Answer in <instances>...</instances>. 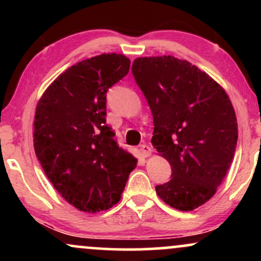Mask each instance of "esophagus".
<instances>
[{"label":"esophagus","mask_w":261,"mask_h":261,"mask_svg":"<svg viewBox=\"0 0 261 261\" xmlns=\"http://www.w3.org/2000/svg\"><path fill=\"white\" fill-rule=\"evenodd\" d=\"M140 152L142 153L143 157H148L152 153V148L146 143H143V145H140Z\"/></svg>","instance_id":"34e87169"}]
</instances>
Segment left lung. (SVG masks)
<instances>
[{
  "mask_svg": "<svg viewBox=\"0 0 261 261\" xmlns=\"http://www.w3.org/2000/svg\"><path fill=\"white\" fill-rule=\"evenodd\" d=\"M131 71L153 115L152 145L172 167L170 180L155 187L157 195L191 211L215 195L234 157L238 125L232 103L187 60L139 58Z\"/></svg>",
  "mask_w": 261,
  "mask_h": 261,
  "instance_id": "left-lung-1",
  "label": "left lung"
}]
</instances>
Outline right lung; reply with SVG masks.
I'll return each mask as SVG.
<instances>
[{
    "label": "right lung",
    "mask_w": 261,
    "mask_h": 261,
    "mask_svg": "<svg viewBox=\"0 0 261 261\" xmlns=\"http://www.w3.org/2000/svg\"><path fill=\"white\" fill-rule=\"evenodd\" d=\"M130 60L101 54L71 66L39 100L34 149L45 174L68 203L100 212L119 202L136 158L119 147L107 122V92Z\"/></svg>",
    "instance_id": "obj_1"
}]
</instances>
